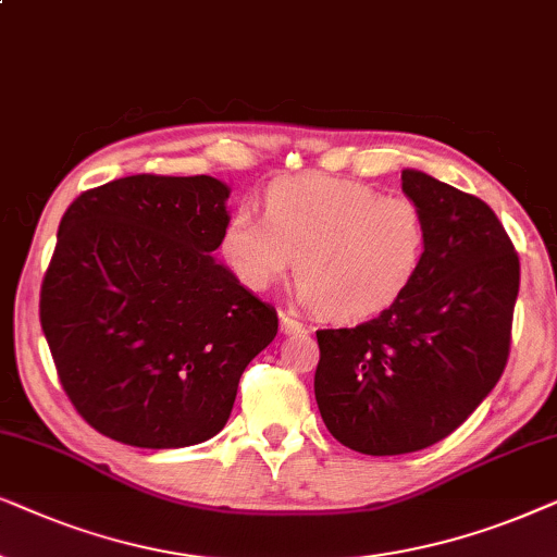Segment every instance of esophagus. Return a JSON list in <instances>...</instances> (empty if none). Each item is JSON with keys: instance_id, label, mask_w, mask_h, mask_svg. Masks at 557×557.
Segmentation results:
<instances>
[{"instance_id": "esophagus-1", "label": "esophagus", "mask_w": 557, "mask_h": 557, "mask_svg": "<svg viewBox=\"0 0 557 557\" xmlns=\"http://www.w3.org/2000/svg\"><path fill=\"white\" fill-rule=\"evenodd\" d=\"M280 331H283L285 336H300V333H306V325H302L293 313H280Z\"/></svg>"}]
</instances>
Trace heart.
<instances>
[{"label": "heart", "mask_w": 557, "mask_h": 557, "mask_svg": "<svg viewBox=\"0 0 557 557\" xmlns=\"http://www.w3.org/2000/svg\"><path fill=\"white\" fill-rule=\"evenodd\" d=\"M264 215L236 206L226 219L221 249L228 267L251 290H264L298 262L302 302L331 321H364L395 306L425 257L418 203L344 177L274 183Z\"/></svg>", "instance_id": "b5f03b06"}]
</instances>
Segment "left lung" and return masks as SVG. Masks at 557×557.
Segmentation results:
<instances>
[{"label":"left lung","instance_id":"1","mask_svg":"<svg viewBox=\"0 0 557 557\" xmlns=\"http://www.w3.org/2000/svg\"><path fill=\"white\" fill-rule=\"evenodd\" d=\"M428 226L418 277L356 329L318 331L315 403L346 448L399 456L446 438L494 389L509 359L520 257L476 196L403 170Z\"/></svg>","mask_w":557,"mask_h":557}]
</instances>
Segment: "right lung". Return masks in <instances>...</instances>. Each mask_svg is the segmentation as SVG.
Masks as SVG:
<instances>
[{
  "mask_svg": "<svg viewBox=\"0 0 557 557\" xmlns=\"http://www.w3.org/2000/svg\"><path fill=\"white\" fill-rule=\"evenodd\" d=\"M228 185L129 175L63 213L40 323L65 395L94 430L137 448L213 438L277 313L213 259Z\"/></svg>",
  "mask_w": 557,
  "mask_h": 557,
  "instance_id": "1",
  "label": "right lung"
}]
</instances>
